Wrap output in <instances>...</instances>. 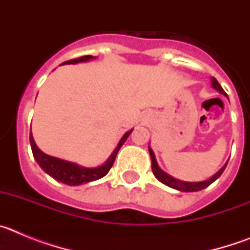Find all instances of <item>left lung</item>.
Listing matches in <instances>:
<instances>
[{
  "label": "left lung",
  "mask_w": 250,
  "mask_h": 250,
  "mask_svg": "<svg viewBox=\"0 0 250 250\" xmlns=\"http://www.w3.org/2000/svg\"><path fill=\"white\" fill-rule=\"evenodd\" d=\"M213 87L214 89H216L218 91H220L222 94L225 95L224 90L222 89V86L219 85V83L216 81V79H214L213 77ZM149 152H150V156H151V167H152V173H154V175H155V178L158 179L159 182H161L163 184L167 185V187L170 188H174V189H176V190H180V191H199V190H203V189H205V188H208L209 185L211 184V183H214L216 180V179L219 178L220 175L223 174V171H224L225 167H227V164L224 165V167H222V169L218 171V173L215 174V175L213 176V178L208 179V180H205V182H199V183H185V182H180V180H176V179L171 178L170 175H167V174H165L163 170L160 169V167H158V163H156V159H155V155H154V151H152L151 149L149 147Z\"/></svg>",
  "instance_id": "8db88e82"
}]
</instances>
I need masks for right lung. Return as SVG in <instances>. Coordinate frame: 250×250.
I'll return each mask as SVG.
<instances>
[{
	"label": "right lung",
	"instance_id": "add662e5",
	"mask_svg": "<svg viewBox=\"0 0 250 250\" xmlns=\"http://www.w3.org/2000/svg\"><path fill=\"white\" fill-rule=\"evenodd\" d=\"M92 56L90 55H86V56L77 57V59H72L70 61H66L63 63H77L83 62V61H89L91 60ZM132 131V130H131ZM131 131H127L125 135L123 136V139L119 143L118 147L114 150V152L111 154V156L109 158V160L106 161L105 164L101 165L99 167H92V169H87V167H81L76 164H72V163H68L65 160H60V159L54 158V156H50L45 152H42L41 150L37 147V145L35 144V140L32 138V134L30 132V143H31V149H32V154H34V158L36 159V161L39 163V165L43 169V171L48 174L50 176H52L54 179L59 180V182L63 183V184L67 185H80L85 184V183L94 182V180H98V179L103 178L106 174L109 173L111 167L114 165V161L116 155H118L119 150L123 146V144L126 141L127 136L131 134Z\"/></svg>",
	"mask_w": 250,
	"mask_h": 250
}]
</instances>
